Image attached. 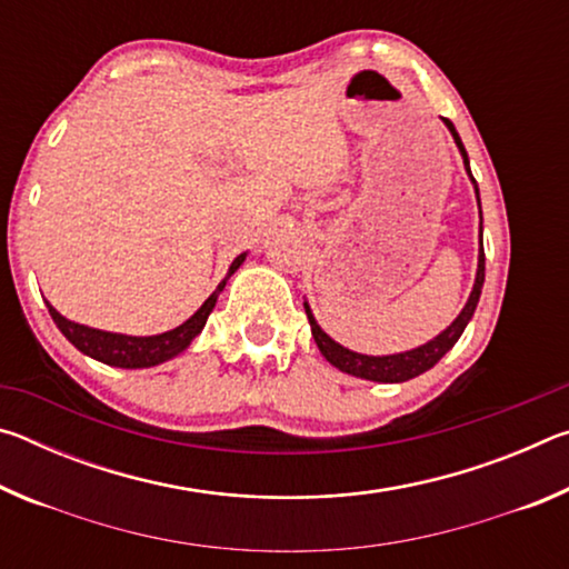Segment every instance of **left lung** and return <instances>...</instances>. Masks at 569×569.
Here are the masks:
<instances>
[{"mask_svg": "<svg viewBox=\"0 0 569 569\" xmlns=\"http://www.w3.org/2000/svg\"><path fill=\"white\" fill-rule=\"evenodd\" d=\"M445 122H447V128L451 130V134H455V142H457V148L461 152V158H465L469 178L475 180V176H471V170H469L467 150H465V146H461L455 124H451L449 120H445ZM475 190H477V200H479V188L475 186ZM479 216H481V208H479ZM481 286H485V246H481V230H479L477 281H475V288H471V296H469L467 306L461 308V313L457 316L455 323H451L447 331H441L435 341L423 343V346H419V349L407 351V353H397V356H363V353H353L349 349H343L341 343H336L331 336H326L321 331V326L313 321V313H311V308H308V303H303V306H306L308 323H311V333L316 339V346H319L321 353L326 356V361L333 363L336 369L351 373V377L369 379V381H383V383H397V381H409L413 377H419V373L429 371L431 366H435L441 359V356H445L451 349V346L459 341L461 331L467 329L469 319L475 316V308H477L479 296H481Z\"/></svg>", "mask_w": 569, "mask_h": 569, "instance_id": "obj_1", "label": "left lung"}]
</instances>
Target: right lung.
<instances>
[{"label": "right lung", "instance_id": "add662e5", "mask_svg": "<svg viewBox=\"0 0 569 569\" xmlns=\"http://www.w3.org/2000/svg\"><path fill=\"white\" fill-rule=\"evenodd\" d=\"M243 258H246V253H240L236 258L233 266H230L228 276L233 273L240 263H243ZM228 276H226V281H228ZM226 281L218 283L216 291L208 296V301L200 306L186 323L178 326V329H172V331L158 333V336H122V333L98 331V329H90V326L67 321L64 316L57 313L50 303H47V308H50V316L57 323V329L64 333V339L70 341L74 349H80L82 353H88V356H92V359H98L108 366H120V369H148V366L168 361V359H172V356H178L180 351L188 349L190 341L196 339L200 331H203V326L208 321L210 311H213L220 291L226 288Z\"/></svg>", "mask_w": 569, "mask_h": 569}]
</instances>
